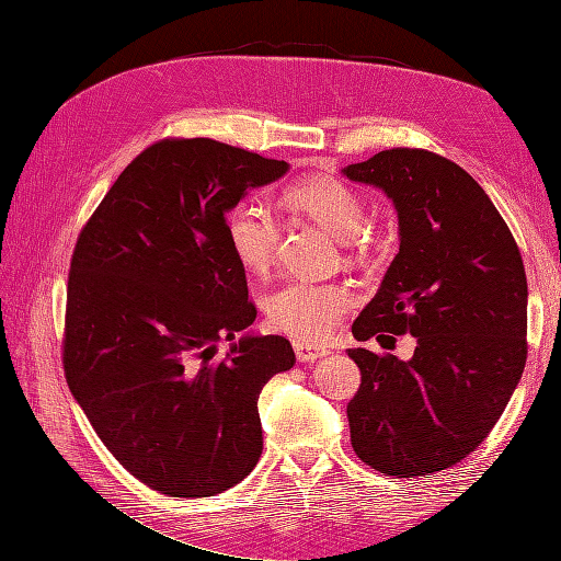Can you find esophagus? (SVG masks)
Segmentation results:
<instances>
[{
  "mask_svg": "<svg viewBox=\"0 0 561 561\" xmlns=\"http://www.w3.org/2000/svg\"><path fill=\"white\" fill-rule=\"evenodd\" d=\"M293 346H295V353H297V360L299 363H316L320 358H325V355L330 353L325 346L304 342V339H295Z\"/></svg>",
  "mask_w": 561,
  "mask_h": 561,
  "instance_id": "1",
  "label": "esophagus"
}]
</instances>
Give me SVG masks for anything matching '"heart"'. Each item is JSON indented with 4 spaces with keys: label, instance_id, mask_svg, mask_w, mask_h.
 Masks as SVG:
<instances>
[{
    "label": "heart",
    "instance_id": "heart-1",
    "mask_svg": "<svg viewBox=\"0 0 561 561\" xmlns=\"http://www.w3.org/2000/svg\"><path fill=\"white\" fill-rule=\"evenodd\" d=\"M287 208L311 217L336 239H353L365 227V198L351 184L316 175L285 190ZM227 243L239 264L250 274L264 276L276 260L278 222L268 208L254 201H241L225 219ZM353 307V290L339 280L293 278L266 297L268 320L283 332L307 339L328 336L342 316Z\"/></svg>",
    "mask_w": 561,
    "mask_h": 561
}]
</instances>
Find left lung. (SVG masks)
Wrapping results in <instances>:
<instances>
[{
	"instance_id": "left-lung-1",
	"label": "left lung",
	"mask_w": 561,
	"mask_h": 561,
	"mask_svg": "<svg viewBox=\"0 0 561 561\" xmlns=\"http://www.w3.org/2000/svg\"><path fill=\"white\" fill-rule=\"evenodd\" d=\"M398 210L400 250L353 336H416L410 360L351 348L346 407L363 463L393 478L439 472L496 426L526 363V274L501 213L461 165L393 147L342 171Z\"/></svg>"
}]
</instances>
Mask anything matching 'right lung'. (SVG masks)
<instances>
[{"label": "right lung", "mask_w": 561, "mask_h": 561, "mask_svg": "<svg viewBox=\"0 0 561 561\" xmlns=\"http://www.w3.org/2000/svg\"><path fill=\"white\" fill-rule=\"evenodd\" d=\"M285 161L210 138L147 147L81 229L62 365L75 400L133 478L175 499L222 494L257 466L264 383L295 365L250 328L245 268L225 219ZM232 344L225 356L216 344Z\"/></svg>", "instance_id": "1"}]
</instances>
